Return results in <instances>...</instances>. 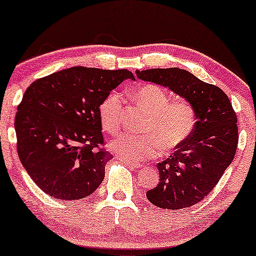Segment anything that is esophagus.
<instances>
[{
    "mask_svg": "<svg viewBox=\"0 0 256 256\" xmlns=\"http://www.w3.org/2000/svg\"><path fill=\"white\" fill-rule=\"evenodd\" d=\"M124 164H127L128 166H130V168H132V169H136V168H141L142 166L141 164H138V163H134V162H130V160H124Z\"/></svg>",
    "mask_w": 256,
    "mask_h": 256,
    "instance_id": "esophagus-1",
    "label": "esophagus"
}]
</instances>
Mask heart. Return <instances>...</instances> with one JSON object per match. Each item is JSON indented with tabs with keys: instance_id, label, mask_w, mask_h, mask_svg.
Returning <instances> with one entry per match:
<instances>
[{
	"instance_id": "1",
	"label": "heart",
	"mask_w": 256,
	"mask_h": 256,
	"mask_svg": "<svg viewBox=\"0 0 256 256\" xmlns=\"http://www.w3.org/2000/svg\"><path fill=\"white\" fill-rule=\"evenodd\" d=\"M132 98L149 114L143 124L146 134L118 135L110 146L121 158L142 162L158 155L160 146L164 152H169L190 138L197 122V114L190 101L171 100L170 94L155 84L138 87L132 93ZM122 107L124 99L118 92L110 93L100 104L101 126L110 134L120 129Z\"/></svg>"
}]
</instances>
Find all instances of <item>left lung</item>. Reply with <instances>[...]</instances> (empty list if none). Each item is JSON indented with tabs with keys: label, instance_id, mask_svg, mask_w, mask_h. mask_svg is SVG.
Wrapping results in <instances>:
<instances>
[{
	"label": "left lung",
	"instance_id": "left-lung-1",
	"mask_svg": "<svg viewBox=\"0 0 256 256\" xmlns=\"http://www.w3.org/2000/svg\"><path fill=\"white\" fill-rule=\"evenodd\" d=\"M138 78L168 87L194 104L197 122L186 141L157 163L160 182L146 192L157 208H190L202 200L232 163L238 146L236 115L222 90L178 68L136 71Z\"/></svg>",
	"mask_w": 256,
	"mask_h": 256
}]
</instances>
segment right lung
Wrapping results in <instances>:
<instances>
[{
	"mask_svg": "<svg viewBox=\"0 0 256 256\" xmlns=\"http://www.w3.org/2000/svg\"><path fill=\"white\" fill-rule=\"evenodd\" d=\"M128 70L76 66L28 87L15 118L17 152L40 190L56 199L78 200L102 183L112 155L104 146L99 108Z\"/></svg>",
	"mask_w": 256,
	"mask_h": 256,
	"instance_id": "right-lung-1",
	"label": "right lung"
}]
</instances>
